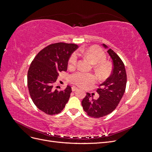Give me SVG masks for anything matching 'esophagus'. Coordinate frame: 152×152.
Masks as SVG:
<instances>
[{
  "instance_id": "obj_1",
  "label": "esophagus",
  "mask_w": 152,
  "mask_h": 152,
  "mask_svg": "<svg viewBox=\"0 0 152 152\" xmlns=\"http://www.w3.org/2000/svg\"><path fill=\"white\" fill-rule=\"evenodd\" d=\"M72 91H77V90H78V88L77 87H75V86H73L72 87Z\"/></svg>"
}]
</instances>
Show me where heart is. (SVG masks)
<instances>
[{"mask_svg": "<svg viewBox=\"0 0 152 152\" xmlns=\"http://www.w3.org/2000/svg\"><path fill=\"white\" fill-rule=\"evenodd\" d=\"M82 54L91 59L93 64H96L95 69L100 76H106L110 72V66L104 62L106 59V54L99 48L93 47L88 49H82ZM78 56L76 53H73L69 60V66L74 67L77 65ZM95 77L89 73L79 72L73 74L70 80L72 83L80 87H87L95 82Z\"/></svg>", "mask_w": 152, "mask_h": 152, "instance_id": "heart-1", "label": "heart"}]
</instances>
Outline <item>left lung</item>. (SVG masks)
I'll return each instance as SVG.
<instances>
[{
  "instance_id": "8db88e82",
  "label": "left lung",
  "mask_w": 152,
  "mask_h": 152,
  "mask_svg": "<svg viewBox=\"0 0 152 152\" xmlns=\"http://www.w3.org/2000/svg\"><path fill=\"white\" fill-rule=\"evenodd\" d=\"M108 49L107 53L113 61L112 72L97 89L99 96L97 99H91V94L87 93L82 102L84 111L89 116L99 118L112 113L116 108L126 90L127 75L124 64L121 59L107 45L102 44Z\"/></svg>"
}]
</instances>
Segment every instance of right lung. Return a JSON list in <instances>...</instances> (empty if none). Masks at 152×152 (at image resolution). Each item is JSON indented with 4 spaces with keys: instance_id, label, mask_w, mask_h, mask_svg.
<instances>
[{
    "instance_id": "obj_1",
    "label": "right lung",
    "mask_w": 152,
    "mask_h": 152,
    "mask_svg": "<svg viewBox=\"0 0 152 152\" xmlns=\"http://www.w3.org/2000/svg\"><path fill=\"white\" fill-rule=\"evenodd\" d=\"M77 48L75 44H50L40 50L31 63L27 75L30 95L36 107L45 113H60L70 98V86L58 91L53 84L59 73L67 70L69 58Z\"/></svg>"
}]
</instances>
